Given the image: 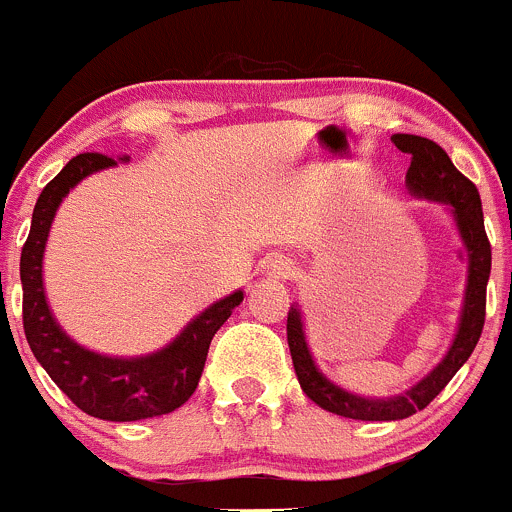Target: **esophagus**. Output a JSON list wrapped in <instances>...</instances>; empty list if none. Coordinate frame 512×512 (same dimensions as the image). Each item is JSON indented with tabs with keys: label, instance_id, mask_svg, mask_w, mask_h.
Masks as SVG:
<instances>
[{
	"label": "esophagus",
	"instance_id": "obj_1",
	"mask_svg": "<svg viewBox=\"0 0 512 512\" xmlns=\"http://www.w3.org/2000/svg\"><path fill=\"white\" fill-rule=\"evenodd\" d=\"M267 272H270V275H275L277 280H287V277H292L294 275V265L289 260H272L270 265H267Z\"/></svg>",
	"mask_w": 512,
	"mask_h": 512
}]
</instances>
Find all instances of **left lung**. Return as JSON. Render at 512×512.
<instances>
[{
    "label": "left lung",
    "instance_id": "1",
    "mask_svg": "<svg viewBox=\"0 0 512 512\" xmlns=\"http://www.w3.org/2000/svg\"><path fill=\"white\" fill-rule=\"evenodd\" d=\"M391 141L399 151L411 156V165L406 170V188L411 190V195L451 208L458 235L463 240V255L468 260V282L461 319H458V332L441 364L433 366V371H428L409 391L399 396H389V399H364V396H356L352 391L329 381L317 369L312 352L307 347L302 312H299L297 304L289 307L287 344L299 386L324 411H332V414L344 418H356V421H399V418H409L416 411L426 409L446 389V384L456 376V371L466 364L468 356L473 354L485 322L490 242L488 235H485L478 188L451 163L448 153L438 143L421 136H411V133H396V136H391Z\"/></svg>",
    "mask_w": 512,
    "mask_h": 512
}]
</instances>
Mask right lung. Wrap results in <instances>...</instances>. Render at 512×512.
<instances>
[{"label":"right lung","instance_id":"obj_1","mask_svg":"<svg viewBox=\"0 0 512 512\" xmlns=\"http://www.w3.org/2000/svg\"><path fill=\"white\" fill-rule=\"evenodd\" d=\"M118 160H128L126 156ZM116 158L81 153L41 190L34 205L32 230L22 247V319L24 334L46 374L84 414L103 421H141L180 409L198 389L210 342L242 302V292L210 304L168 347L146 356H106L76 344L51 314L44 294V247L61 200L86 175L111 168Z\"/></svg>","mask_w":512,"mask_h":512}]
</instances>
